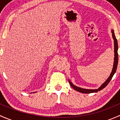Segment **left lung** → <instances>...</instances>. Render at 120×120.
I'll use <instances>...</instances> for the list:
<instances>
[{
	"instance_id": "obj_1",
	"label": "left lung",
	"mask_w": 120,
	"mask_h": 120,
	"mask_svg": "<svg viewBox=\"0 0 120 120\" xmlns=\"http://www.w3.org/2000/svg\"><path fill=\"white\" fill-rule=\"evenodd\" d=\"M112 37L114 40V63H113V67H112V72H111L110 75L109 77V78H107V80L100 87H99L98 89H83V88H79V87L76 86L74 85L73 84L70 80H68L69 83H70V85L71 86L72 88H73V89L74 90H77V91L79 92L83 93V94H90V93H95V92H98V91H100L101 89H103V88H105L106 86L108 85V83L110 82V81H111L112 78V76L114 75V74L116 72V70H117V64H118V43H117V40L116 39V37H115L114 32V30H112Z\"/></svg>"
}]
</instances>
